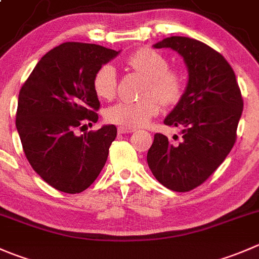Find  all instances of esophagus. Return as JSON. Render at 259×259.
Segmentation results:
<instances>
[{
    "label": "esophagus",
    "instance_id": "1",
    "mask_svg": "<svg viewBox=\"0 0 259 259\" xmlns=\"http://www.w3.org/2000/svg\"><path fill=\"white\" fill-rule=\"evenodd\" d=\"M119 134H129V133H134L135 129H126V127H119Z\"/></svg>",
    "mask_w": 259,
    "mask_h": 259
}]
</instances>
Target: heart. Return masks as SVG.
Instances as JSON below:
<instances>
[{"instance_id": "obj_1", "label": "heart", "mask_w": 259, "mask_h": 259, "mask_svg": "<svg viewBox=\"0 0 259 259\" xmlns=\"http://www.w3.org/2000/svg\"><path fill=\"white\" fill-rule=\"evenodd\" d=\"M129 68L147 77L143 90L144 99L138 101H120L106 110L109 122L126 129L147 125L160 111V102L175 105L182 99L186 77L180 69L169 68L162 53L152 48H140L126 59ZM92 86L99 97L112 100L117 91L116 69L111 64H102L95 73Z\"/></svg>"}]
</instances>
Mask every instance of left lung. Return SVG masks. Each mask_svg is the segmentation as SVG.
Segmentation results:
<instances>
[{
    "instance_id": "left-lung-1",
    "label": "left lung",
    "mask_w": 259,
    "mask_h": 259,
    "mask_svg": "<svg viewBox=\"0 0 259 259\" xmlns=\"http://www.w3.org/2000/svg\"><path fill=\"white\" fill-rule=\"evenodd\" d=\"M154 48H170L182 55L188 83L164 119L168 126L180 127L182 140L173 144L157 133L148 150V165L164 187L187 192L204 183L234 147L243 111L242 94L228 60L202 41L170 36Z\"/></svg>"
}]
</instances>
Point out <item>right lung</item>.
I'll list each match as a JSON object with an SVG mask.
<instances>
[{"instance_id": "add662e5", "label": "right lung", "mask_w": 259, "mask_h": 259, "mask_svg": "<svg viewBox=\"0 0 259 259\" xmlns=\"http://www.w3.org/2000/svg\"><path fill=\"white\" fill-rule=\"evenodd\" d=\"M117 54L101 45L63 42L37 62L20 90L16 129L22 149L32 169L55 190L82 192L106 163L116 126L82 135L77 130L99 120L92 79Z\"/></svg>"}]
</instances>
